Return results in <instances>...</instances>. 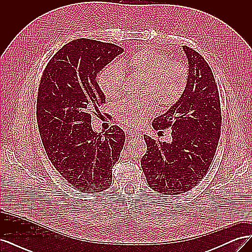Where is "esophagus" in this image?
<instances>
[{"instance_id":"esophagus-1","label":"esophagus","mask_w":252,"mask_h":252,"mask_svg":"<svg viewBox=\"0 0 252 252\" xmlns=\"http://www.w3.org/2000/svg\"><path fill=\"white\" fill-rule=\"evenodd\" d=\"M127 134L131 138H138V136H141V132L133 130V129H128L127 130Z\"/></svg>"}]
</instances>
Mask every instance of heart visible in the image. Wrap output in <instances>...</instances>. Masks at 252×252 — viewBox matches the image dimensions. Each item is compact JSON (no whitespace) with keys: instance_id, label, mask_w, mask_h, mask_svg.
<instances>
[{"instance_id":"obj_1","label":"heart","mask_w":252,"mask_h":252,"mask_svg":"<svg viewBox=\"0 0 252 252\" xmlns=\"http://www.w3.org/2000/svg\"><path fill=\"white\" fill-rule=\"evenodd\" d=\"M126 69L142 80L141 102L126 101L117 107L121 124L136 128L154 117L158 105L169 109L179 102L187 88L189 70L181 61H171L164 52L145 48L134 52L124 63ZM98 85L108 100H117L124 91V74L118 67L110 66L101 73Z\"/></svg>"}]
</instances>
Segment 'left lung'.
<instances>
[{
  "label": "left lung",
  "instance_id": "1",
  "mask_svg": "<svg viewBox=\"0 0 252 252\" xmlns=\"http://www.w3.org/2000/svg\"><path fill=\"white\" fill-rule=\"evenodd\" d=\"M188 59L187 88L179 102L154 120L156 130L171 129V143L144 135L147 152L143 172L150 188L164 194L187 192L202 181L216 155L222 126L220 103L211 68L192 48Z\"/></svg>",
  "mask_w": 252,
  "mask_h": 252
}]
</instances>
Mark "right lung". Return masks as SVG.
Segmentation results:
<instances>
[{
	"label": "right lung",
	"mask_w": 252,
	"mask_h": 252,
	"mask_svg": "<svg viewBox=\"0 0 252 252\" xmlns=\"http://www.w3.org/2000/svg\"><path fill=\"white\" fill-rule=\"evenodd\" d=\"M124 49L111 43L77 39L53 56L41 77L36 121L53 167L80 191L109 188L125 132L118 126L94 132L91 114H98L105 95L96 74Z\"/></svg>",
	"instance_id": "right-lung-1"
}]
</instances>
